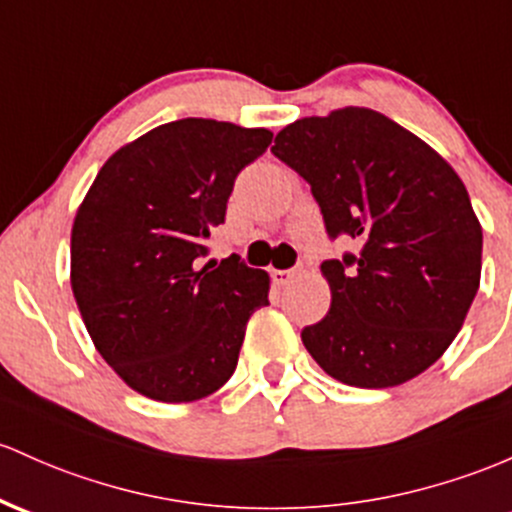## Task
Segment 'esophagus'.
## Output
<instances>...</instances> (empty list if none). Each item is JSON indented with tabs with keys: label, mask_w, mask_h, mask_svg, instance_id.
Masks as SVG:
<instances>
[{
	"label": "esophagus",
	"mask_w": 512,
	"mask_h": 512,
	"mask_svg": "<svg viewBox=\"0 0 512 512\" xmlns=\"http://www.w3.org/2000/svg\"><path fill=\"white\" fill-rule=\"evenodd\" d=\"M272 277H274V282H277V284L286 286V284L294 282L296 277H299V269H274Z\"/></svg>",
	"instance_id": "34e87169"
}]
</instances>
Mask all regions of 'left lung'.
I'll return each instance as SVG.
<instances>
[{"label":"left lung","mask_w":512,"mask_h":512,"mask_svg":"<svg viewBox=\"0 0 512 512\" xmlns=\"http://www.w3.org/2000/svg\"><path fill=\"white\" fill-rule=\"evenodd\" d=\"M272 153L311 184L330 238L357 245L320 265L330 311L301 330L306 350L359 389L423 374L457 338L481 282L484 233L459 174L364 106L289 123Z\"/></svg>","instance_id":"left-lung-1"}]
</instances>
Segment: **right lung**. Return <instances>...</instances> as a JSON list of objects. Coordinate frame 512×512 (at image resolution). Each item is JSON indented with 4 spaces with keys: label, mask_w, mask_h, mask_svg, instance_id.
Instances as JSON below:
<instances>
[{
    "label": "right lung",
    "mask_w": 512,
    "mask_h": 512,
    "mask_svg": "<svg viewBox=\"0 0 512 512\" xmlns=\"http://www.w3.org/2000/svg\"><path fill=\"white\" fill-rule=\"evenodd\" d=\"M272 143L267 128L179 119L104 162L77 209L70 284L99 355L162 403L211 396L233 376L269 274L240 257L206 262L238 172Z\"/></svg>",
    "instance_id": "1"
}]
</instances>
